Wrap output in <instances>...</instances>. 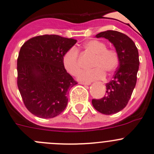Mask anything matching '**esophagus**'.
Wrapping results in <instances>:
<instances>
[{"label": "esophagus", "instance_id": "esophagus-1", "mask_svg": "<svg viewBox=\"0 0 154 154\" xmlns=\"http://www.w3.org/2000/svg\"><path fill=\"white\" fill-rule=\"evenodd\" d=\"M80 84H82V85H87V86L90 85V82H80Z\"/></svg>", "mask_w": 154, "mask_h": 154}]
</instances>
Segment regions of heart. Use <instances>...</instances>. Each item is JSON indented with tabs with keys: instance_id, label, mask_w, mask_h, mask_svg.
<instances>
[{
	"instance_id": "heart-1",
	"label": "heart",
	"mask_w": 154,
	"mask_h": 154,
	"mask_svg": "<svg viewBox=\"0 0 154 154\" xmlns=\"http://www.w3.org/2000/svg\"><path fill=\"white\" fill-rule=\"evenodd\" d=\"M84 48L95 55L92 67L94 70L84 71L79 76L82 81H93L104 77L103 72L111 73L119 64L117 53L113 50H108L105 43L97 40H92L85 43ZM78 50L75 47L70 48L63 57V64L67 72L73 76H77L81 70L78 59Z\"/></svg>"
}]
</instances>
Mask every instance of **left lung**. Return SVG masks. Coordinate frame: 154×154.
Listing matches in <instances>:
<instances>
[{
    "instance_id": "8db88e82",
    "label": "left lung",
    "mask_w": 154,
    "mask_h": 154,
    "mask_svg": "<svg viewBox=\"0 0 154 154\" xmlns=\"http://www.w3.org/2000/svg\"><path fill=\"white\" fill-rule=\"evenodd\" d=\"M97 38L108 39L116 48L119 67L113 80L106 85L105 97L93 100L92 104L98 112L112 115L122 110L128 103L137 82L139 54L135 44L128 35L114 30L102 32Z\"/></svg>"
}]
</instances>
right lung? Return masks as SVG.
<instances>
[{
    "label": "right lung",
    "mask_w": 154,
    "mask_h": 154,
    "mask_svg": "<svg viewBox=\"0 0 154 154\" xmlns=\"http://www.w3.org/2000/svg\"><path fill=\"white\" fill-rule=\"evenodd\" d=\"M77 42L57 35L33 37L21 47L17 59V86L27 109L42 119L61 114L69 89L77 84L67 72L63 57Z\"/></svg>",
    "instance_id": "add662e5"
}]
</instances>
